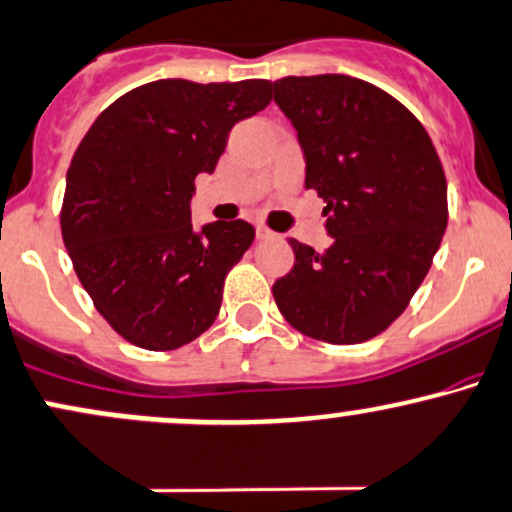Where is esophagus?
I'll list each match as a JSON object with an SVG mask.
<instances>
[{
  "label": "esophagus",
  "mask_w": 512,
  "mask_h": 512,
  "mask_svg": "<svg viewBox=\"0 0 512 512\" xmlns=\"http://www.w3.org/2000/svg\"><path fill=\"white\" fill-rule=\"evenodd\" d=\"M255 235H257V240H272V238H277V233H272V230L262 228V226H257Z\"/></svg>",
  "instance_id": "34e87169"
}]
</instances>
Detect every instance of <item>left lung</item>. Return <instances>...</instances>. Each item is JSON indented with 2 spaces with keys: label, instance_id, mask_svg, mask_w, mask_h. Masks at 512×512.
Instances as JSON below:
<instances>
[{
  "label": "left lung",
  "instance_id": "obj_1",
  "mask_svg": "<svg viewBox=\"0 0 512 512\" xmlns=\"http://www.w3.org/2000/svg\"><path fill=\"white\" fill-rule=\"evenodd\" d=\"M274 101L296 128L306 189L325 201V252L289 238L294 267L272 286L313 340H372L406 311L447 228V179L411 111L350 75L284 77Z\"/></svg>",
  "mask_w": 512,
  "mask_h": 512
}]
</instances>
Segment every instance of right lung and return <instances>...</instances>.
<instances>
[{"label": "right lung", "mask_w": 512, "mask_h": 512, "mask_svg": "<svg viewBox=\"0 0 512 512\" xmlns=\"http://www.w3.org/2000/svg\"><path fill=\"white\" fill-rule=\"evenodd\" d=\"M269 101L267 80H157L106 106L82 138L60 228L84 291L121 338L165 352L213 325L255 228L238 218L194 230V179L216 170L230 128Z\"/></svg>", "instance_id": "add662e5"}]
</instances>
